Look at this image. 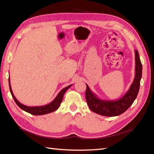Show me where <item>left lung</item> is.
<instances>
[{"instance_id": "1", "label": "left lung", "mask_w": 154, "mask_h": 154, "mask_svg": "<svg viewBox=\"0 0 154 154\" xmlns=\"http://www.w3.org/2000/svg\"><path fill=\"white\" fill-rule=\"evenodd\" d=\"M135 60L136 74L134 81L128 91L118 100H105L100 99L91 91L88 85L86 84V101L88 107L92 112L101 116L113 117L124 113L132 105L138 94L142 77V64L137 50H135Z\"/></svg>"}]
</instances>
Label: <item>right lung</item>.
I'll use <instances>...</instances> for the list:
<instances>
[{
  "label": "right lung",
  "mask_w": 154,
  "mask_h": 154,
  "mask_svg": "<svg viewBox=\"0 0 154 154\" xmlns=\"http://www.w3.org/2000/svg\"><path fill=\"white\" fill-rule=\"evenodd\" d=\"M72 85V84L66 87H65L64 88L60 91L58 95L57 96V97H55L54 99V100L51 102L50 103L45 105L44 106H26L24 105H23L22 103H20L19 101H18L16 97L14 96L12 89H11V84H10V77H9V86H10V92L12 95L13 98L15 100V103H17V105L20 107L21 109H22L23 110H24L27 112L30 113L32 115H35V116H39V115H44V114H47L51 112H53L57 110L58 107L60 106V104H61L63 97V95L69 89V88L71 87Z\"/></svg>",
  "instance_id": "1"
}]
</instances>
